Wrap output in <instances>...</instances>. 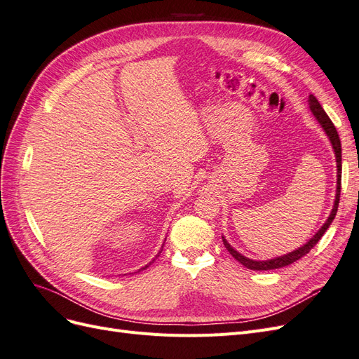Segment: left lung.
I'll use <instances>...</instances> for the list:
<instances>
[{
    "label": "left lung",
    "instance_id": "left-lung-1",
    "mask_svg": "<svg viewBox=\"0 0 359 359\" xmlns=\"http://www.w3.org/2000/svg\"><path fill=\"white\" fill-rule=\"evenodd\" d=\"M309 106H310V111L311 114L316 116V119L319 121V124L322 126V128L325 130V133H327L330 142L332 145L334 149V154H335V160H337V190H335V201H334V206H332V211L330 214V217L327 219V222L323 223V226L320 229L313 235V238L304 244L302 247L293 250V252L283 255V256H278L274 259H268V260H253V259H248L245 256H243L240 252H236V250L227 243L223 238V244L227 248V252H229L238 262L241 265H244L248 269H253V271H268V269H277V268H283L287 266L293 262H297L298 259H301L302 256H306L310 250L319 243L320 238L323 236V233L327 232V229L330 227V224L332 223L334 217L337 214V208H339V202H340V191H341V144H340V137L339 133H337V130L332 124V121L330 119V116L327 115V112L323 111V107L320 106V103L318 102L316 97L313 94L309 95Z\"/></svg>",
    "mask_w": 359,
    "mask_h": 359
}]
</instances>
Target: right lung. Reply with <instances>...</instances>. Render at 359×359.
I'll use <instances>...</instances> for the list:
<instances>
[{"label": "right lung", "instance_id": "obj_1", "mask_svg": "<svg viewBox=\"0 0 359 359\" xmlns=\"http://www.w3.org/2000/svg\"><path fill=\"white\" fill-rule=\"evenodd\" d=\"M161 250H163V247H161ZM160 253H161V252H160ZM160 253H158V255H160ZM158 255H157V256H158ZM157 256H156V257H157ZM149 265H151V262H149ZM145 268H148V265H145V266H144V268H140V269H139V271H142V269H145Z\"/></svg>", "mask_w": 359, "mask_h": 359}]
</instances>
